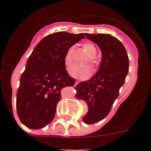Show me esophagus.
<instances>
[{
	"label": "esophagus",
	"mask_w": 151,
	"mask_h": 151,
	"mask_svg": "<svg viewBox=\"0 0 151 151\" xmlns=\"http://www.w3.org/2000/svg\"><path fill=\"white\" fill-rule=\"evenodd\" d=\"M78 83H79V81H76V83H75V85H78Z\"/></svg>",
	"instance_id": "34e87169"
}]
</instances>
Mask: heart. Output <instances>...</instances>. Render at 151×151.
<instances>
[{"mask_svg":"<svg viewBox=\"0 0 151 151\" xmlns=\"http://www.w3.org/2000/svg\"><path fill=\"white\" fill-rule=\"evenodd\" d=\"M85 53L88 56V63L92 67L96 66V60L95 58L97 55V50L95 45L91 42H85L83 45ZM75 46H71L67 50L64 58H63V62H64L65 66L66 68H68L73 64V54H74ZM68 73L72 77L80 80H85L88 78L91 74V70L89 66H73L68 70Z\"/></svg>","mask_w":151,"mask_h":151,"instance_id":"b5f03b06","label":"heart"}]
</instances>
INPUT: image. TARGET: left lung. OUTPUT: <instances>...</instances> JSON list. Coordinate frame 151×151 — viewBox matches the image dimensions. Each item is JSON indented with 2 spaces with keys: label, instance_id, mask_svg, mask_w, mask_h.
<instances>
[{
  "label": "left lung",
  "instance_id": "1",
  "mask_svg": "<svg viewBox=\"0 0 151 151\" xmlns=\"http://www.w3.org/2000/svg\"><path fill=\"white\" fill-rule=\"evenodd\" d=\"M85 36L99 47L101 63L96 74L76 86L77 98L85 100L88 112L83 117L88 124L99 122L110 112L119 96V90L129 72V57L124 46L117 38L106 33Z\"/></svg>",
  "mask_w": 151,
  "mask_h": 151
}]
</instances>
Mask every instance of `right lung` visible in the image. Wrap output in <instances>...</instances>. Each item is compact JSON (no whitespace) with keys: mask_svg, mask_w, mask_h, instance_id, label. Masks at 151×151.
Returning a JSON list of instances; mask_svg holds the SVG:
<instances>
[{"mask_svg":"<svg viewBox=\"0 0 151 151\" xmlns=\"http://www.w3.org/2000/svg\"><path fill=\"white\" fill-rule=\"evenodd\" d=\"M84 38L83 33L57 32L45 36L32 52L17 93V112L25 126L41 129L55 118L61 90L75 84L63 58L70 47Z\"/></svg>","mask_w":151,"mask_h":151,"instance_id":"add662e5","label":"right lung"}]
</instances>
